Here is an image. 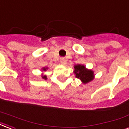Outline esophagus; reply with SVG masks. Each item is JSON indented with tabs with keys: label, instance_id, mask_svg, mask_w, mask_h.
<instances>
[{
	"label": "esophagus",
	"instance_id": "34e87169",
	"mask_svg": "<svg viewBox=\"0 0 129 129\" xmlns=\"http://www.w3.org/2000/svg\"><path fill=\"white\" fill-rule=\"evenodd\" d=\"M66 59L64 58V57H62L61 59H60V63L62 64H66Z\"/></svg>",
	"mask_w": 129,
	"mask_h": 129
}]
</instances>
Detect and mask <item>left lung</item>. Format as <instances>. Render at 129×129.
Listing matches in <instances>:
<instances>
[{
    "instance_id": "left-lung-1",
    "label": "left lung",
    "mask_w": 129,
    "mask_h": 129,
    "mask_svg": "<svg viewBox=\"0 0 129 129\" xmlns=\"http://www.w3.org/2000/svg\"><path fill=\"white\" fill-rule=\"evenodd\" d=\"M74 69L76 77L81 79L83 83H87L93 80L94 76L92 70H88L85 68V67L81 64L75 65Z\"/></svg>"
}]
</instances>
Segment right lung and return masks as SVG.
<instances>
[{
    "mask_svg": "<svg viewBox=\"0 0 129 129\" xmlns=\"http://www.w3.org/2000/svg\"><path fill=\"white\" fill-rule=\"evenodd\" d=\"M46 68H44L43 70H44V71H46ZM42 78L43 79H46V76H42Z\"/></svg>",
    "mask_w": 129,
    "mask_h": 129,
    "instance_id": "right-lung-1",
    "label": "right lung"
}]
</instances>
